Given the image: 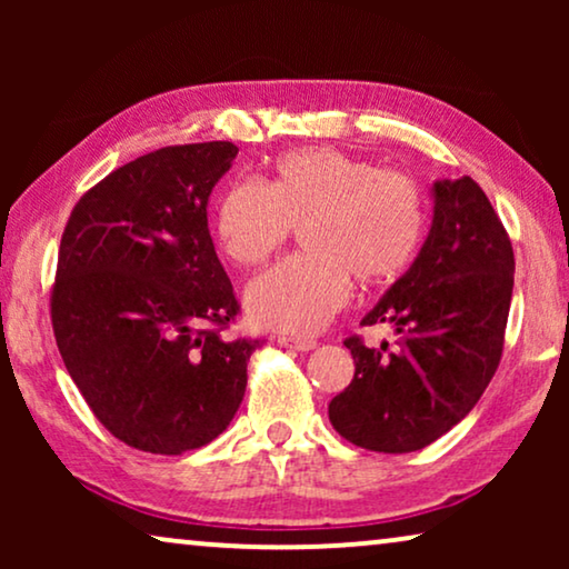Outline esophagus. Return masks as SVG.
Here are the masks:
<instances>
[{"mask_svg":"<svg viewBox=\"0 0 569 569\" xmlns=\"http://www.w3.org/2000/svg\"><path fill=\"white\" fill-rule=\"evenodd\" d=\"M277 341L287 349H298V352H310V349H316L318 345L316 339H302V337H279Z\"/></svg>","mask_w":569,"mask_h":569,"instance_id":"1","label":"esophagus"}]
</instances>
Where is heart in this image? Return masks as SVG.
<instances>
[{
    "label": "heart",
    "mask_w": 569,
    "mask_h": 569,
    "mask_svg": "<svg viewBox=\"0 0 569 569\" xmlns=\"http://www.w3.org/2000/svg\"><path fill=\"white\" fill-rule=\"evenodd\" d=\"M425 197L401 170L339 150H306L277 160L267 186L236 181L214 209V236L240 267L267 263L300 232L302 256L277 263L246 290L256 326L310 337L352 292L393 284L417 259Z\"/></svg>",
    "instance_id": "1"
}]
</instances>
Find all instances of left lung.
Wrapping results in <instances>:
<instances>
[{"label": "left lung", "instance_id": "8db88e82", "mask_svg": "<svg viewBox=\"0 0 569 569\" xmlns=\"http://www.w3.org/2000/svg\"><path fill=\"white\" fill-rule=\"evenodd\" d=\"M516 256L473 178L435 183V214L407 274L362 318L391 326L393 347L345 339L355 378L329 403L341 438L378 453L430 446L477 407L500 365Z\"/></svg>", "mask_w": 569, "mask_h": 569}]
</instances>
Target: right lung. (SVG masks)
<instances>
[{"label":"right lung","mask_w":569,"mask_h":569,"mask_svg":"<svg viewBox=\"0 0 569 569\" xmlns=\"http://www.w3.org/2000/svg\"><path fill=\"white\" fill-rule=\"evenodd\" d=\"M232 142L173 144L116 168L69 214L51 326L74 386L113 438L181 456L243 401L261 339H224L240 302L214 253L207 201Z\"/></svg>","instance_id":"right-lung-1"}]
</instances>
